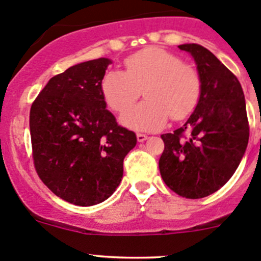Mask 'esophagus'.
<instances>
[{
  "mask_svg": "<svg viewBox=\"0 0 261 261\" xmlns=\"http://www.w3.org/2000/svg\"><path fill=\"white\" fill-rule=\"evenodd\" d=\"M136 138H138L139 143H144V141L149 139V136L145 135V134H138V135H136Z\"/></svg>",
  "mask_w": 261,
  "mask_h": 261,
  "instance_id": "esophagus-1",
  "label": "esophagus"
}]
</instances>
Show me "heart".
<instances>
[{
	"label": "heart",
	"instance_id": "heart-1",
	"mask_svg": "<svg viewBox=\"0 0 261 261\" xmlns=\"http://www.w3.org/2000/svg\"><path fill=\"white\" fill-rule=\"evenodd\" d=\"M126 72L111 69L103 75L101 91L110 109L123 112L140 97L146 101L128 110L120 121L134 131H156L173 120H183L198 105L202 92L199 73L178 55L146 48L125 59Z\"/></svg>",
	"mask_w": 261,
	"mask_h": 261
}]
</instances>
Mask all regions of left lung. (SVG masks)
Masks as SVG:
<instances>
[{
	"label": "left lung",
	"mask_w": 261,
	"mask_h": 261,
	"mask_svg": "<svg viewBox=\"0 0 261 261\" xmlns=\"http://www.w3.org/2000/svg\"><path fill=\"white\" fill-rule=\"evenodd\" d=\"M189 53L202 81L197 107L183 126L163 134L159 159L163 180L181 197L203 198L225 186L249 143V122L241 84L208 49L178 46Z\"/></svg>",
	"instance_id": "left-lung-1"
}]
</instances>
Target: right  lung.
I'll use <instances>...</instances> for the list:
<instances>
[{
  "mask_svg": "<svg viewBox=\"0 0 261 261\" xmlns=\"http://www.w3.org/2000/svg\"><path fill=\"white\" fill-rule=\"evenodd\" d=\"M111 63L99 58L68 68L48 82L30 110L38 175L55 196L77 206L112 196L138 141L106 110L101 82Z\"/></svg>",
  "mask_w": 261,
  "mask_h": 261,
  "instance_id": "right-lung-1",
  "label": "right lung"
}]
</instances>
